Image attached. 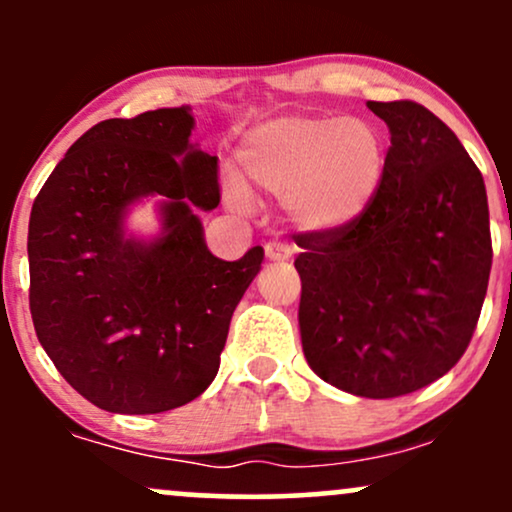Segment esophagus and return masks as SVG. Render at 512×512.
I'll return each mask as SVG.
<instances>
[{
    "instance_id": "34e87169",
    "label": "esophagus",
    "mask_w": 512,
    "mask_h": 512,
    "mask_svg": "<svg viewBox=\"0 0 512 512\" xmlns=\"http://www.w3.org/2000/svg\"><path fill=\"white\" fill-rule=\"evenodd\" d=\"M264 252H267V257L272 262H284L291 257V248L286 243H279V240H269L267 245H264Z\"/></svg>"
}]
</instances>
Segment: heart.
Wrapping results in <instances>:
<instances>
[{"instance_id":"1","label":"heart","mask_w":512,"mask_h":512,"mask_svg":"<svg viewBox=\"0 0 512 512\" xmlns=\"http://www.w3.org/2000/svg\"><path fill=\"white\" fill-rule=\"evenodd\" d=\"M238 163L245 185L284 197L293 226L334 233L373 204L387 149L366 117L284 115L245 134Z\"/></svg>"}]
</instances>
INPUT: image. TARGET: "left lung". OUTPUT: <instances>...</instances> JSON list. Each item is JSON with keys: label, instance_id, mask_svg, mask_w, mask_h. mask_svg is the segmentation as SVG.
I'll return each mask as SVG.
<instances>
[{"label": "left lung", "instance_id": "left-lung-1", "mask_svg": "<svg viewBox=\"0 0 512 512\" xmlns=\"http://www.w3.org/2000/svg\"><path fill=\"white\" fill-rule=\"evenodd\" d=\"M390 127L361 219L301 233L303 354L325 383L390 399L443 378L477 330L491 274L489 202L455 132L414 101H368Z\"/></svg>", "mask_w": 512, "mask_h": 512}]
</instances>
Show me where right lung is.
Wrapping results in <instances>:
<instances>
[{
	"label": "right lung",
	"instance_id": "right-lung-1",
	"mask_svg": "<svg viewBox=\"0 0 512 512\" xmlns=\"http://www.w3.org/2000/svg\"><path fill=\"white\" fill-rule=\"evenodd\" d=\"M190 105L103 120L52 170L28 223L35 334L62 378L105 411L161 414L219 373L236 305L260 272L204 243L199 209L219 204L216 156L190 144ZM159 199L162 233L124 236V216Z\"/></svg>",
	"mask_w": 512,
	"mask_h": 512
}]
</instances>
